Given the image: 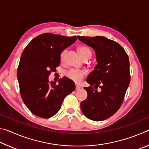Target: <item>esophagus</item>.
Segmentation results:
<instances>
[{
  "label": "esophagus",
  "instance_id": "34e87169",
  "mask_svg": "<svg viewBox=\"0 0 149 149\" xmlns=\"http://www.w3.org/2000/svg\"><path fill=\"white\" fill-rule=\"evenodd\" d=\"M81 89V87L79 86V85H75V89H76V90H79V89Z\"/></svg>",
  "mask_w": 149,
  "mask_h": 149
}]
</instances>
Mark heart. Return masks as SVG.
Here are the masks:
<instances>
[{"label":"heart","instance_id":"obj_1","mask_svg":"<svg viewBox=\"0 0 149 149\" xmlns=\"http://www.w3.org/2000/svg\"><path fill=\"white\" fill-rule=\"evenodd\" d=\"M78 52L83 59H90L92 56V51L89 47L85 46H81L78 48ZM66 50H63L61 54H60V60L63 61L65 58ZM87 74V72L84 70H70L65 73V75L68 77L70 79L72 80L77 84H79Z\"/></svg>","mask_w":149,"mask_h":149}]
</instances>
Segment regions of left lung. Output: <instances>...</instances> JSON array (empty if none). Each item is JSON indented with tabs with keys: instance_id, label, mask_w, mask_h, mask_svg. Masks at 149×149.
<instances>
[{
	"instance_id": "obj_1",
	"label": "left lung",
	"mask_w": 149,
	"mask_h": 149,
	"mask_svg": "<svg viewBox=\"0 0 149 149\" xmlns=\"http://www.w3.org/2000/svg\"><path fill=\"white\" fill-rule=\"evenodd\" d=\"M77 38L94 49L98 62L87 78L91 86L84 87L88 95L81 102V109L90 120H107L119 110L130 85L129 57L120 45L104 37ZM98 87L101 92L96 90Z\"/></svg>"
}]
</instances>
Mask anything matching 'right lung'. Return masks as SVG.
<instances>
[{
  "mask_svg": "<svg viewBox=\"0 0 149 149\" xmlns=\"http://www.w3.org/2000/svg\"><path fill=\"white\" fill-rule=\"evenodd\" d=\"M76 39V36L45 33L32 39L22 52L17 71L20 95L37 116H53L64 98L75 90V84L68 78L62 77L56 84L49 83V76L59 65L61 52Z\"/></svg>",
  "mask_w": 149,
  "mask_h": 149,
  "instance_id": "add662e5",
  "label": "right lung"
}]
</instances>
